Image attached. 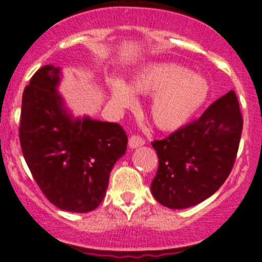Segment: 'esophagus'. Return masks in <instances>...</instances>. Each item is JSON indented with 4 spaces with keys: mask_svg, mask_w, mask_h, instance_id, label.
Masks as SVG:
<instances>
[{
    "mask_svg": "<svg viewBox=\"0 0 262 262\" xmlns=\"http://www.w3.org/2000/svg\"><path fill=\"white\" fill-rule=\"evenodd\" d=\"M144 144H145V140H144V139L139 135H133L128 140L129 148H133V149L141 147V145H144Z\"/></svg>",
    "mask_w": 262,
    "mask_h": 262,
    "instance_id": "34e87169",
    "label": "esophagus"
}]
</instances>
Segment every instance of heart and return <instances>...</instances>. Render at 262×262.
<instances>
[{
    "label": "heart",
    "mask_w": 262,
    "mask_h": 262,
    "mask_svg": "<svg viewBox=\"0 0 262 262\" xmlns=\"http://www.w3.org/2000/svg\"><path fill=\"white\" fill-rule=\"evenodd\" d=\"M153 95L149 113L156 126L174 129L186 123L208 96V83L188 69L177 63H155L140 71L129 87L121 79L110 80L112 104L126 109L136 104L133 91Z\"/></svg>",
    "instance_id": "heart-1"
}]
</instances>
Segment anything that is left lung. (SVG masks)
Here are the masks:
<instances>
[{
    "label": "left lung",
    "mask_w": 262,
    "mask_h": 262,
    "mask_svg": "<svg viewBox=\"0 0 262 262\" xmlns=\"http://www.w3.org/2000/svg\"><path fill=\"white\" fill-rule=\"evenodd\" d=\"M242 129L239 102L230 91L200 118L153 141L158 170L150 189L156 200L170 209H184L210 198L231 172Z\"/></svg>",
    "instance_id": "left-lung-1"
}]
</instances>
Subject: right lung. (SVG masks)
<instances>
[{"label":"right lung","instance_id":"obj_1","mask_svg":"<svg viewBox=\"0 0 262 262\" xmlns=\"http://www.w3.org/2000/svg\"><path fill=\"white\" fill-rule=\"evenodd\" d=\"M61 69L35 73L21 98L19 139L25 160L48 200L66 212L87 213L104 199L113 166L126 153L118 123L74 119L57 91Z\"/></svg>","mask_w":262,"mask_h":262}]
</instances>
